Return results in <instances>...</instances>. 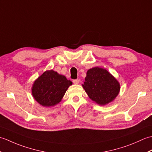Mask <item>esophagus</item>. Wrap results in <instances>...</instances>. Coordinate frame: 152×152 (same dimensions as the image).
<instances>
[{
  "label": "esophagus",
  "instance_id": "obj_1",
  "mask_svg": "<svg viewBox=\"0 0 152 152\" xmlns=\"http://www.w3.org/2000/svg\"><path fill=\"white\" fill-rule=\"evenodd\" d=\"M80 82V79H76V80H73V83H75V84H78Z\"/></svg>",
  "mask_w": 152,
  "mask_h": 152
}]
</instances>
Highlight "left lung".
Segmentation results:
<instances>
[{"instance_id":"1","label":"left lung","mask_w":152,"mask_h":152,"mask_svg":"<svg viewBox=\"0 0 152 152\" xmlns=\"http://www.w3.org/2000/svg\"><path fill=\"white\" fill-rule=\"evenodd\" d=\"M82 87L89 97L101 106L112 102L120 91L117 79L108 70L98 66L88 70Z\"/></svg>"}]
</instances>
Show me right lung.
Returning a JSON list of instances; mask_svg holds the SVG:
<instances>
[{"label":"right lung","instance_id":"right-lung-1","mask_svg":"<svg viewBox=\"0 0 152 152\" xmlns=\"http://www.w3.org/2000/svg\"><path fill=\"white\" fill-rule=\"evenodd\" d=\"M72 84L64 76L53 70H46L34 82L32 95L40 105L51 107L59 104Z\"/></svg>","mask_w":152,"mask_h":152}]
</instances>
